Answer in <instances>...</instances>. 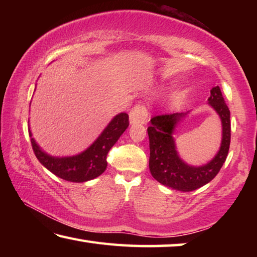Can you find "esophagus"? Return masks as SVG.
Masks as SVG:
<instances>
[{
  "mask_svg": "<svg viewBox=\"0 0 257 257\" xmlns=\"http://www.w3.org/2000/svg\"><path fill=\"white\" fill-rule=\"evenodd\" d=\"M130 123H145L149 118V112L144 104H137L135 105L129 113Z\"/></svg>",
  "mask_w": 257,
  "mask_h": 257,
  "instance_id": "34e87169",
  "label": "esophagus"
}]
</instances>
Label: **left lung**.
<instances>
[{"mask_svg":"<svg viewBox=\"0 0 257 257\" xmlns=\"http://www.w3.org/2000/svg\"><path fill=\"white\" fill-rule=\"evenodd\" d=\"M210 105L219 114L222 122V143L215 158L202 167H190L182 161L176 151L172 133L185 113H170L151 119L147 128L150 138V170L160 184L181 191H191L210 182L222 168L228 156L231 125L230 111L219 86L211 89Z\"/></svg>","mask_w":257,"mask_h":257,"instance_id":"obj_1","label":"left lung"}]
</instances>
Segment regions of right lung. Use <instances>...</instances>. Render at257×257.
Instances as JSON below:
<instances>
[{
    "label": "right lung",
    "mask_w": 257,
    "mask_h": 257,
    "mask_svg": "<svg viewBox=\"0 0 257 257\" xmlns=\"http://www.w3.org/2000/svg\"><path fill=\"white\" fill-rule=\"evenodd\" d=\"M129 125L127 113L115 115L107 127L104 129L96 141L85 152L69 158H54L43 152L32 137L29 130L30 143L38 161L55 176L67 181L84 182L92 180L105 171L107 161L106 156L111 147L115 144Z\"/></svg>",
    "instance_id": "add662e5"
}]
</instances>
